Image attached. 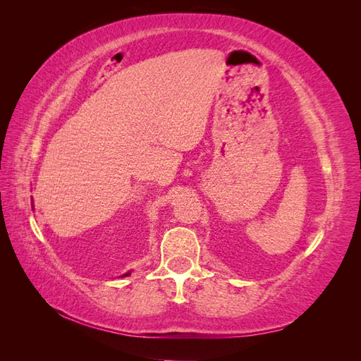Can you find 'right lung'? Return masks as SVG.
<instances>
[{"mask_svg":"<svg viewBox=\"0 0 361 361\" xmlns=\"http://www.w3.org/2000/svg\"><path fill=\"white\" fill-rule=\"evenodd\" d=\"M126 276H130V272H126V274H123V277H126Z\"/></svg>","mask_w":361,"mask_h":361,"instance_id":"right-lung-1","label":"right lung"}]
</instances>
